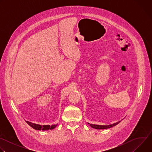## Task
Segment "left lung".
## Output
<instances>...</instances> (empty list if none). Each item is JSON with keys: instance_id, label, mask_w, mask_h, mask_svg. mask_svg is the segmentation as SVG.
<instances>
[{"instance_id": "1", "label": "left lung", "mask_w": 152, "mask_h": 152, "mask_svg": "<svg viewBox=\"0 0 152 152\" xmlns=\"http://www.w3.org/2000/svg\"><path fill=\"white\" fill-rule=\"evenodd\" d=\"M120 122L118 121L117 123H114L113 124H110V125H107V126H102V125H96V124H90V126L93 127V128H95L96 129H108V128H110V127H112L113 126H115V125L118 124ZM88 124H90V123H88Z\"/></svg>"}]
</instances>
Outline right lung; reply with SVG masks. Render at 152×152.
<instances>
[{
	"mask_svg": "<svg viewBox=\"0 0 152 152\" xmlns=\"http://www.w3.org/2000/svg\"><path fill=\"white\" fill-rule=\"evenodd\" d=\"M26 121V123L30 126H31L34 129H36V130H42V131H47V130H49V129H53L55 128L56 125H57V124H53V125H52V126H50V125H43V126H41V125H39V124H34V123H31V122L28 121Z\"/></svg>",
	"mask_w": 152,
	"mask_h": 152,
	"instance_id": "add662e5",
	"label": "right lung"
}]
</instances>
